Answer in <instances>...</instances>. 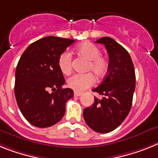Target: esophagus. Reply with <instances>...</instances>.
Wrapping results in <instances>:
<instances>
[{
    "label": "esophagus",
    "mask_w": 158,
    "mask_h": 158,
    "mask_svg": "<svg viewBox=\"0 0 158 158\" xmlns=\"http://www.w3.org/2000/svg\"><path fill=\"white\" fill-rule=\"evenodd\" d=\"M81 94H82V93H81V92H75V93H74V96H75V97H79V96H80Z\"/></svg>",
    "instance_id": "esophagus-1"
}]
</instances>
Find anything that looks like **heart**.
<instances>
[{
	"instance_id": "b5f03b06",
	"label": "heart",
	"mask_w": 158,
	"mask_h": 158,
	"mask_svg": "<svg viewBox=\"0 0 158 158\" xmlns=\"http://www.w3.org/2000/svg\"><path fill=\"white\" fill-rule=\"evenodd\" d=\"M79 56L88 60L87 66V71H92L96 77L100 79L107 73L109 69V62L107 59L101 56L98 48L90 42L81 44L75 49ZM72 60L68 52H64L58 59V67L60 71L64 75H69L72 71ZM94 83V77L91 73L75 74L68 80V85L70 88L76 92H82L86 89L91 87Z\"/></svg>"
}]
</instances>
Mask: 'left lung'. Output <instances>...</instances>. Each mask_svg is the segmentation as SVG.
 <instances>
[{
    "label": "left lung",
    "mask_w": 158,
    "mask_h": 158,
    "mask_svg": "<svg viewBox=\"0 0 158 158\" xmlns=\"http://www.w3.org/2000/svg\"><path fill=\"white\" fill-rule=\"evenodd\" d=\"M96 43L105 45L109 55L107 74L94 92L104 97L85 108L83 118L89 127L98 133H109L119 127L132 106L135 90V71L130 54L110 37H102Z\"/></svg>",
    "instance_id": "obj_1"
}]
</instances>
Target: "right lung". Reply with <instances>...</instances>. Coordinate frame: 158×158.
<instances>
[{
  "label": "right lung",
  "instance_id": "1",
  "mask_svg": "<svg viewBox=\"0 0 158 158\" xmlns=\"http://www.w3.org/2000/svg\"><path fill=\"white\" fill-rule=\"evenodd\" d=\"M74 43V40L47 36L31 44L19 60L15 76L16 102L26 120L35 127L45 128L60 122L66 102L73 97V90L62 87L65 79L58 59Z\"/></svg>",
  "mask_w": 158,
  "mask_h": 158
}]
</instances>
